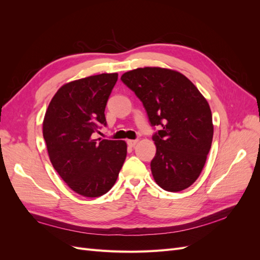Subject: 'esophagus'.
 <instances>
[{
	"label": "esophagus",
	"mask_w": 260,
	"mask_h": 260,
	"mask_svg": "<svg viewBox=\"0 0 260 260\" xmlns=\"http://www.w3.org/2000/svg\"><path fill=\"white\" fill-rule=\"evenodd\" d=\"M137 143H138V140H128V145L131 147L136 146Z\"/></svg>",
	"instance_id": "esophagus-1"
}]
</instances>
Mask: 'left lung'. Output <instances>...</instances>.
I'll return each mask as SVG.
<instances>
[{
	"label": "left lung",
	"instance_id": "1",
	"mask_svg": "<svg viewBox=\"0 0 260 260\" xmlns=\"http://www.w3.org/2000/svg\"><path fill=\"white\" fill-rule=\"evenodd\" d=\"M121 80L142 102L153 127H160L153 136L155 182L168 192L187 188L200 177L212 142L208 102L176 70L137 68L124 73Z\"/></svg>",
	"mask_w": 260,
	"mask_h": 260
}]
</instances>
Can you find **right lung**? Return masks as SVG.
<instances>
[{"mask_svg": "<svg viewBox=\"0 0 260 260\" xmlns=\"http://www.w3.org/2000/svg\"><path fill=\"white\" fill-rule=\"evenodd\" d=\"M118 74H101L64 84L51 100L43 120L50 160L76 193L99 198L107 193L127 156L124 141L93 139L106 125L105 107Z\"/></svg>", "mask_w": 260, "mask_h": 260, "instance_id": "1", "label": "right lung"}]
</instances>
